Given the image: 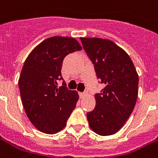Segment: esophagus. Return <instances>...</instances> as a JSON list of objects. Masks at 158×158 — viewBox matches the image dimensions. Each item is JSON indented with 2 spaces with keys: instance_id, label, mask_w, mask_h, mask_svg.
<instances>
[{
  "instance_id": "1",
  "label": "esophagus",
  "mask_w": 158,
  "mask_h": 158,
  "mask_svg": "<svg viewBox=\"0 0 158 158\" xmlns=\"http://www.w3.org/2000/svg\"><path fill=\"white\" fill-rule=\"evenodd\" d=\"M86 95H87V92H80V93H79V97H81V98H83V97H85Z\"/></svg>"
}]
</instances>
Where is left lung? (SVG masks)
Wrapping results in <instances>:
<instances>
[{"mask_svg": "<svg viewBox=\"0 0 158 158\" xmlns=\"http://www.w3.org/2000/svg\"><path fill=\"white\" fill-rule=\"evenodd\" d=\"M83 48L105 84L95 95L96 106L87 114L88 124L100 135L118 132L135 106L139 76L129 55L110 40L80 38Z\"/></svg>", "mask_w": 158, "mask_h": 158, "instance_id": "obj_1", "label": "left lung"}]
</instances>
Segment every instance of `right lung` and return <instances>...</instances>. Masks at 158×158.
I'll use <instances>...</instances> for the list:
<instances>
[{"label":"right lung","instance_id":"1","mask_svg":"<svg viewBox=\"0 0 158 158\" xmlns=\"http://www.w3.org/2000/svg\"><path fill=\"white\" fill-rule=\"evenodd\" d=\"M82 47L70 37L44 40L28 55L22 69L19 86L25 112L31 123L46 134L62 130L76 106L79 95L69 90L65 81L59 88L63 59Z\"/></svg>","mask_w":158,"mask_h":158}]
</instances>
